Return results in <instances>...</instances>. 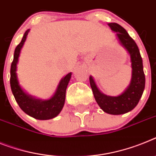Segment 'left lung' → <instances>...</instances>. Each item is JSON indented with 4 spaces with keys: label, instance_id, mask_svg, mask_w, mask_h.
Wrapping results in <instances>:
<instances>
[{
    "label": "left lung",
    "instance_id": "obj_1",
    "mask_svg": "<svg viewBox=\"0 0 156 156\" xmlns=\"http://www.w3.org/2000/svg\"><path fill=\"white\" fill-rule=\"evenodd\" d=\"M111 30L116 32L120 44L130 55L132 62V79L129 87L117 97L107 96L98 88L92 76H90V83L98 105L104 112L108 114H124L133 110L142 97L145 87V75L143 67V60L136 42L131 38L123 27L116 23H109Z\"/></svg>",
    "mask_w": 156,
    "mask_h": 156
}]
</instances>
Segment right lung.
I'll return each mask as SVG.
<instances>
[{
    "label": "right lung",
    "instance_id": "right-lung-1",
    "mask_svg": "<svg viewBox=\"0 0 156 156\" xmlns=\"http://www.w3.org/2000/svg\"><path fill=\"white\" fill-rule=\"evenodd\" d=\"M29 31L30 29H27L25 31L21 42L16 46L14 51L13 61L12 62L10 69V86L16 101L23 112L38 120H49L58 116L63 108L66 98V87L70 82L71 73H69L61 79L55 94L48 100L36 99V98L26 94L22 90L18 82L16 66L20 50L23 48Z\"/></svg>",
    "mask_w": 156,
    "mask_h": 156
}]
</instances>
